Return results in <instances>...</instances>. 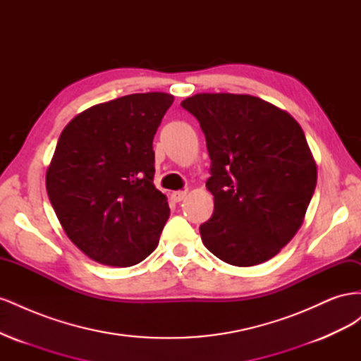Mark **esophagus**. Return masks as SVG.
Instances as JSON below:
<instances>
[{"label":"esophagus","mask_w":361,"mask_h":361,"mask_svg":"<svg viewBox=\"0 0 361 361\" xmlns=\"http://www.w3.org/2000/svg\"><path fill=\"white\" fill-rule=\"evenodd\" d=\"M187 194H188V191L183 190V191H174L171 195H173L174 202H182L185 197H187Z\"/></svg>","instance_id":"34e87169"}]
</instances>
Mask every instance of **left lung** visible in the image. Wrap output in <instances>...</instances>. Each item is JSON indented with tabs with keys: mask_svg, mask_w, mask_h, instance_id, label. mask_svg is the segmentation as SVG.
<instances>
[{
	"mask_svg": "<svg viewBox=\"0 0 361 361\" xmlns=\"http://www.w3.org/2000/svg\"><path fill=\"white\" fill-rule=\"evenodd\" d=\"M180 105L199 120L212 161L204 247L235 267L264 264L298 232L316 187L300 123L251 94L197 93Z\"/></svg>",
	"mask_w": 361,
	"mask_h": 361,
	"instance_id": "1",
	"label": "left lung"
}]
</instances>
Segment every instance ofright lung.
I'll list each match as a JSON object with an SVG mask.
<instances>
[{
  "instance_id": "add662e5",
  "label": "right lung",
  "mask_w": 361,
  "mask_h": 361,
  "mask_svg": "<svg viewBox=\"0 0 361 361\" xmlns=\"http://www.w3.org/2000/svg\"><path fill=\"white\" fill-rule=\"evenodd\" d=\"M173 94L134 93L97 104L63 129L47 191L71 241L108 267H133L159 243L170 216L154 185L152 147Z\"/></svg>"
}]
</instances>
